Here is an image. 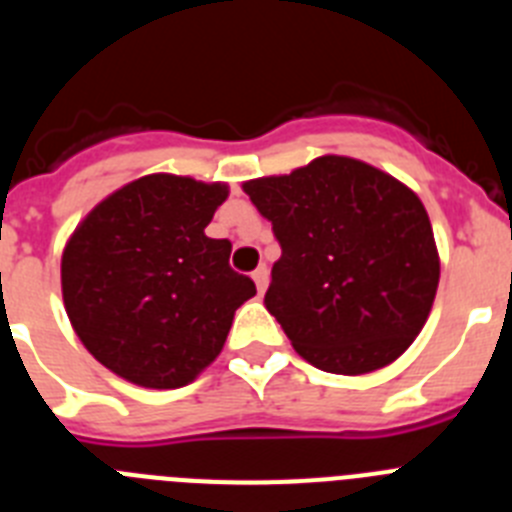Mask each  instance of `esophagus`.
I'll list each match as a JSON object with an SVG mask.
<instances>
[{"label": "esophagus", "instance_id": "1", "mask_svg": "<svg viewBox=\"0 0 512 512\" xmlns=\"http://www.w3.org/2000/svg\"><path fill=\"white\" fill-rule=\"evenodd\" d=\"M253 282H256V289H259V295H264L266 284H269V269H266V266H259V269L253 271Z\"/></svg>", "mask_w": 512, "mask_h": 512}]
</instances>
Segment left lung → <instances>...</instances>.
<instances>
[{"mask_svg":"<svg viewBox=\"0 0 512 512\" xmlns=\"http://www.w3.org/2000/svg\"><path fill=\"white\" fill-rule=\"evenodd\" d=\"M243 189L282 246L264 305L297 354L330 374L392 364L428 320L438 287L423 202L346 156Z\"/></svg>","mask_w":512,"mask_h":512,"instance_id":"1","label":"left lung"}]
</instances>
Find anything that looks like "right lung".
I'll use <instances>...</instances> for the list:
<instances>
[{"mask_svg": "<svg viewBox=\"0 0 512 512\" xmlns=\"http://www.w3.org/2000/svg\"><path fill=\"white\" fill-rule=\"evenodd\" d=\"M225 184L151 174L99 202L61 261L63 305L89 354L153 390L192 382L220 354L256 284L207 238Z\"/></svg>", "mask_w": 512, "mask_h": 512, "instance_id": "add662e5", "label": "right lung"}]
</instances>
